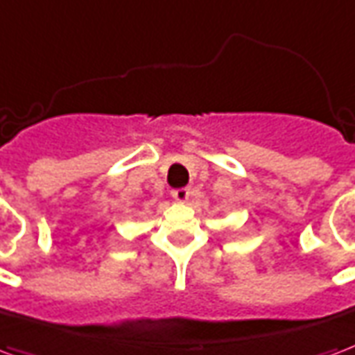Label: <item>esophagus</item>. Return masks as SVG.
<instances>
[{
  "instance_id": "esophagus-1",
  "label": "esophagus",
  "mask_w": 355,
  "mask_h": 355,
  "mask_svg": "<svg viewBox=\"0 0 355 355\" xmlns=\"http://www.w3.org/2000/svg\"><path fill=\"white\" fill-rule=\"evenodd\" d=\"M172 196H174V200H178V202H187L189 196H191V191L189 189H174L172 191Z\"/></svg>"
}]
</instances>
